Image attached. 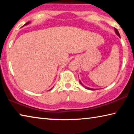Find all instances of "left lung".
<instances>
[{"mask_svg":"<svg viewBox=\"0 0 134 134\" xmlns=\"http://www.w3.org/2000/svg\"><path fill=\"white\" fill-rule=\"evenodd\" d=\"M115 33H116V34H117L118 35V36H119V37H120V35H119V32H118V29H117L116 28H115ZM79 82H80V83L81 84V85H82V86H84V87H85L86 88V89H89V90H96V89H91V88H89V87H86V86H84V85H83V84H82V83H81V81H80V80H79Z\"/></svg>","mask_w":134,"mask_h":134,"instance_id":"obj_1","label":"left lung"}]
</instances>
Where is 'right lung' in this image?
Returning a JSON list of instances; mask_svg holds the SVG:
<instances>
[{
  "instance_id": "right-lung-1",
  "label": "right lung",
  "mask_w": 134,
  "mask_h": 134,
  "mask_svg": "<svg viewBox=\"0 0 134 134\" xmlns=\"http://www.w3.org/2000/svg\"><path fill=\"white\" fill-rule=\"evenodd\" d=\"M29 23H30V22H26V23L24 25V26H25V25H28V24H29ZM51 90V89H50Z\"/></svg>"
}]
</instances>
